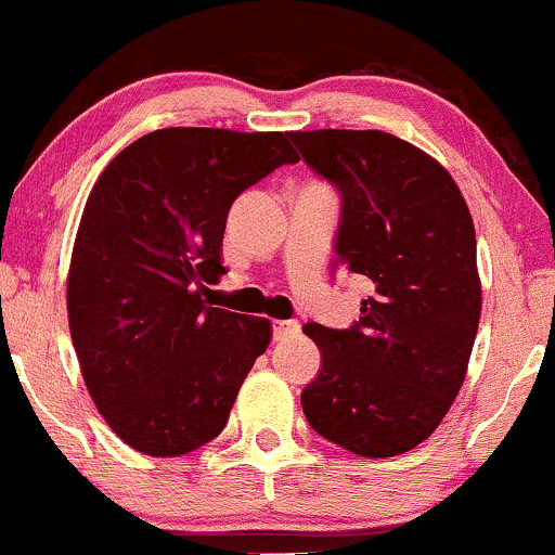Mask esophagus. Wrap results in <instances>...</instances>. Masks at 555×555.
<instances>
[{
  "instance_id": "obj_1",
  "label": "esophagus",
  "mask_w": 555,
  "mask_h": 555,
  "mask_svg": "<svg viewBox=\"0 0 555 555\" xmlns=\"http://www.w3.org/2000/svg\"><path fill=\"white\" fill-rule=\"evenodd\" d=\"M297 332H300V324H297V321H273V334H276L279 339L292 337V334Z\"/></svg>"
}]
</instances>
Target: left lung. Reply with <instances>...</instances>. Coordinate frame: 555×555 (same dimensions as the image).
<instances>
[{
  "label": "left lung",
  "mask_w": 555,
  "mask_h": 555,
  "mask_svg": "<svg viewBox=\"0 0 555 555\" xmlns=\"http://www.w3.org/2000/svg\"><path fill=\"white\" fill-rule=\"evenodd\" d=\"M287 137L343 194L337 266L371 284L356 326H302L321 350L302 413L350 453L400 455L440 426L466 379L482 313L472 212L453 176L392 133Z\"/></svg>",
  "instance_id": "left-lung-1"
}]
</instances>
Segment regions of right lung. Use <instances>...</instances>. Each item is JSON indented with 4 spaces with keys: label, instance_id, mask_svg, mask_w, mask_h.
Instances as JSON below:
<instances>
[{
    "label": "right lung",
    "instance_id": "1",
    "mask_svg": "<svg viewBox=\"0 0 555 555\" xmlns=\"http://www.w3.org/2000/svg\"><path fill=\"white\" fill-rule=\"evenodd\" d=\"M297 163L282 131L160 129L109 160L91 189L68 271V324L109 429L170 459L223 431L271 321L203 300L229 208Z\"/></svg>",
    "mask_w": 555,
    "mask_h": 555
}]
</instances>
